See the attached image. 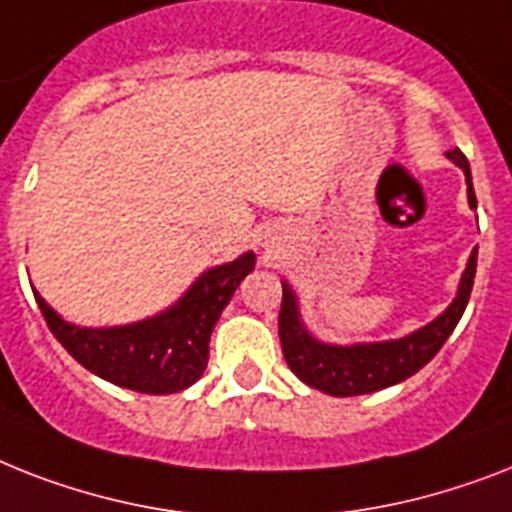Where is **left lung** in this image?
Instances as JSON below:
<instances>
[{"instance_id":"left-lung-1","label":"left lung","mask_w":512,"mask_h":512,"mask_svg":"<svg viewBox=\"0 0 512 512\" xmlns=\"http://www.w3.org/2000/svg\"><path fill=\"white\" fill-rule=\"evenodd\" d=\"M447 160L463 170L465 186H468V205L471 210H476L471 165L460 149H450ZM476 257H479V247H473L471 257L465 263L455 299L436 315L434 321L415 328L410 334L397 336V339H384V342L336 344L315 336L302 321L299 294L294 292L289 281H281L284 299H281V313H278V336H281L286 365L292 368L299 381H305L307 386L321 389L323 394H331V397L371 394L386 389V386L400 384L421 371L423 365L442 350V344L450 339L458 321L463 318L473 289V276H476Z\"/></svg>"}]
</instances>
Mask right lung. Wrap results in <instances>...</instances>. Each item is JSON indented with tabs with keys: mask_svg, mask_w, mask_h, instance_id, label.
Returning <instances> with one entry per match:
<instances>
[{
	"mask_svg": "<svg viewBox=\"0 0 512 512\" xmlns=\"http://www.w3.org/2000/svg\"><path fill=\"white\" fill-rule=\"evenodd\" d=\"M255 263V252H244L202 270L173 305L123 326L70 323L31 289L54 339L86 371L141 394H176L202 378L215 323Z\"/></svg>",
	"mask_w": 512,
	"mask_h": 512,
	"instance_id": "add662e5",
	"label": "right lung"
}]
</instances>
